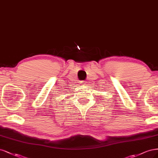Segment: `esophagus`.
Returning <instances> with one entry per match:
<instances>
[{"label": "esophagus", "mask_w": 158, "mask_h": 158, "mask_svg": "<svg viewBox=\"0 0 158 158\" xmlns=\"http://www.w3.org/2000/svg\"><path fill=\"white\" fill-rule=\"evenodd\" d=\"M86 81H80V84H81V85H85Z\"/></svg>", "instance_id": "34e87169"}]
</instances>
